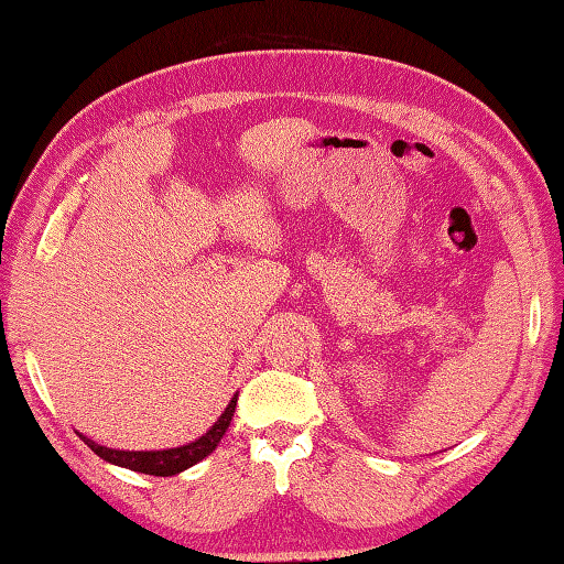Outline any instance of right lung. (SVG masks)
Wrapping results in <instances>:
<instances>
[{"mask_svg":"<svg viewBox=\"0 0 564 564\" xmlns=\"http://www.w3.org/2000/svg\"><path fill=\"white\" fill-rule=\"evenodd\" d=\"M235 406H237V392L235 398L227 402L225 412L218 416V422H215L206 434L198 436L196 441L184 443V446H176V448H162V451H118V448H106L101 443L87 438L84 434L82 441L87 443V446L104 458L106 463L118 465V467H126V470H133V473H142V475H154V477H172L188 470L191 465L200 463L206 455H210L215 448H218L220 438L225 436L227 426H230L232 416H235Z\"/></svg>","mask_w":564,"mask_h":564,"instance_id":"right-lung-1","label":"right lung"}]
</instances>
